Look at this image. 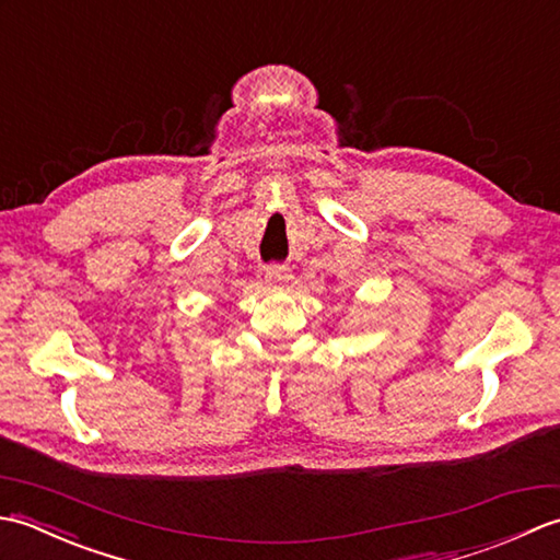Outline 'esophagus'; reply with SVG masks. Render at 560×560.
Listing matches in <instances>:
<instances>
[{
	"mask_svg": "<svg viewBox=\"0 0 560 560\" xmlns=\"http://www.w3.org/2000/svg\"><path fill=\"white\" fill-rule=\"evenodd\" d=\"M291 279V269L287 265H279V261H273V265L267 267V281L269 283H287Z\"/></svg>",
	"mask_w": 560,
	"mask_h": 560,
	"instance_id": "esophagus-1",
	"label": "esophagus"
}]
</instances>
